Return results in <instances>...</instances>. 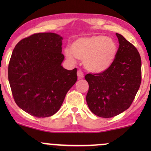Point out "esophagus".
<instances>
[{"label":"esophagus","instance_id":"34e87169","mask_svg":"<svg viewBox=\"0 0 151 151\" xmlns=\"http://www.w3.org/2000/svg\"><path fill=\"white\" fill-rule=\"evenodd\" d=\"M77 77H78L79 79H82L84 77V74H83V71H81V70H79V71H77Z\"/></svg>","mask_w":151,"mask_h":151}]
</instances>
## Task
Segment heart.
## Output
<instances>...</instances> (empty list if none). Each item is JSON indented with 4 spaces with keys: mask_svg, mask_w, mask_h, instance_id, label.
<instances>
[{
    "mask_svg": "<svg viewBox=\"0 0 151 151\" xmlns=\"http://www.w3.org/2000/svg\"><path fill=\"white\" fill-rule=\"evenodd\" d=\"M118 47L112 38L103 35H93L77 39L66 48L64 54L71 62L76 58L83 60L85 68L93 73H101L112 65L118 55Z\"/></svg>",
    "mask_w": 151,
    "mask_h": 151,
    "instance_id": "b5f03b06",
    "label": "heart"
}]
</instances>
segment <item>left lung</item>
I'll use <instances>...</instances> for the list:
<instances>
[{"instance_id":"1","label":"left lung","mask_w":151,"mask_h":151,"mask_svg":"<svg viewBox=\"0 0 151 151\" xmlns=\"http://www.w3.org/2000/svg\"><path fill=\"white\" fill-rule=\"evenodd\" d=\"M118 55L104 72L86 74L89 85L86 101L91 112L112 118L129 108L141 84V58L137 48L119 33Z\"/></svg>"}]
</instances>
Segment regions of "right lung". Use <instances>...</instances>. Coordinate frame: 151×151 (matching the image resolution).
I'll return each instance as SVG.
<instances>
[{"label": "right lung", "instance_id": "right-lung-1", "mask_svg": "<svg viewBox=\"0 0 151 151\" xmlns=\"http://www.w3.org/2000/svg\"><path fill=\"white\" fill-rule=\"evenodd\" d=\"M62 40L56 33H34L19 41L12 52L8 68L12 95L17 106L30 115L55 114L77 82V68L61 66Z\"/></svg>", "mask_w": 151, "mask_h": 151}]
</instances>
